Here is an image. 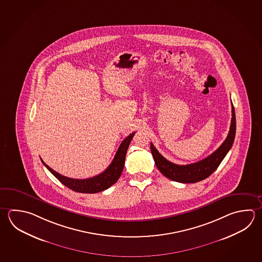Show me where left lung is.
Wrapping results in <instances>:
<instances>
[{
	"label": "left lung",
	"instance_id": "obj_1",
	"mask_svg": "<svg viewBox=\"0 0 262 262\" xmlns=\"http://www.w3.org/2000/svg\"><path fill=\"white\" fill-rule=\"evenodd\" d=\"M235 130H236L235 112H234L233 105H232V120H231V126H230L227 138L225 139V141L215 152H213L207 158H204L195 163L189 164V165H177L168 161L164 158L163 156L154 146L152 143L150 144L151 153L153 155L156 166L165 177L178 183H198L210 176L217 169L220 164L222 163L223 158H225L230 149L232 148V143L235 137Z\"/></svg>",
	"mask_w": 262,
	"mask_h": 262
}]
</instances>
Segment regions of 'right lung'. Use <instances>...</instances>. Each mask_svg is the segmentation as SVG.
Segmentation results:
<instances>
[{
	"mask_svg": "<svg viewBox=\"0 0 262 262\" xmlns=\"http://www.w3.org/2000/svg\"><path fill=\"white\" fill-rule=\"evenodd\" d=\"M134 134L135 133H133V134H129L128 137L124 139L122 143H120L117 153L115 155L113 161L111 162L104 172L96 175L93 178L80 180V179L66 177V176H63L59 173L55 171L53 168H50L48 165H46L43 162L42 159H40V160L45 167L49 169L50 172L52 173L55 178L58 179L60 183H63L69 189L73 190L75 192H78V193H99V192H102V191L108 189L119 180L121 173H122V170H123L125 158H126L128 145H129L132 139L134 138Z\"/></svg>",
	"mask_w": 262,
	"mask_h": 262,
	"instance_id": "1",
	"label": "right lung"
}]
</instances>
